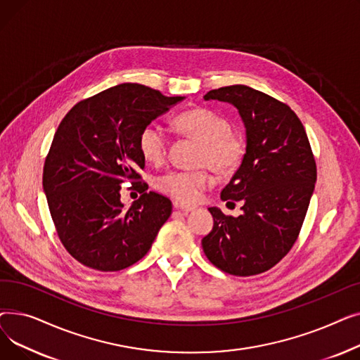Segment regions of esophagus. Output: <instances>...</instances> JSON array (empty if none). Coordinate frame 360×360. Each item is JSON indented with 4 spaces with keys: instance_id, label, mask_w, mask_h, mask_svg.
<instances>
[{
    "instance_id": "obj_1",
    "label": "esophagus",
    "mask_w": 360,
    "mask_h": 360,
    "mask_svg": "<svg viewBox=\"0 0 360 360\" xmlns=\"http://www.w3.org/2000/svg\"><path fill=\"white\" fill-rule=\"evenodd\" d=\"M174 205H175V209H178V210H181V212H184V213H190V212H193V210L197 209L195 205L186 204V202H178V201H176Z\"/></svg>"
}]
</instances>
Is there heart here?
<instances>
[{"mask_svg":"<svg viewBox=\"0 0 360 360\" xmlns=\"http://www.w3.org/2000/svg\"><path fill=\"white\" fill-rule=\"evenodd\" d=\"M176 127L185 134L202 143L200 163H209L219 172L233 169L242 155V143L231 132V124L212 109L195 108L176 117ZM140 153L147 162L160 165L165 162L169 136L158 124H147L139 137ZM214 178L207 169H170L155 181L158 190L182 202H195L201 194L213 185Z\"/></svg>","mask_w":360,"mask_h":360,"instance_id":"b5f03b06","label":"heart"}]
</instances>
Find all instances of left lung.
Segmentation results:
<instances>
[{
  "instance_id": "1",
  "label": "left lung",
  "mask_w": 360,
  "mask_h": 360,
  "mask_svg": "<svg viewBox=\"0 0 360 360\" xmlns=\"http://www.w3.org/2000/svg\"><path fill=\"white\" fill-rule=\"evenodd\" d=\"M204 101L231 103L245 127V155L220 198L242 201V214L217 207L212 232L201 240L212 264L233 276L270 270L295 243L316 182L308 136L296 113L269 94L243 84L209 91Z\"/></svg>"
}]
</instances>
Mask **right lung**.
I'll return each instance as SVG.
<instances>
[{
  "label": "right lung",
  "mask_w": 360,
  "mask_h": 360,
  "mask_svg": "<svg viewBox=\"0 0 360 360\" xmlns=\"http://www.w3.org/2000/svg\"><path fill=\"white\" fill-rule=\"evenodd\" d=\"M185 96L167 98L137 83L109 87L79 102L61 121L44 166V193L65 250L99 271L141 259L172 213V202L144 193L125 209L121 188L137 185L141 129Z\"/></svg>",
  "instance_id": "right-lung-1"
}]
</instances>
